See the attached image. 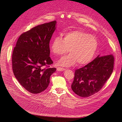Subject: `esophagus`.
I'll use <instances>...</instances> for the list:
<instances>
[{"label":"esophagus","mask_w":122,"mask_h":122,"mask_svg":"<svg viewBox=\"0 0 122 122\" xmlns=\"http://www.w3.org/2000/svg\"><path fill=\"white\" fill-rule=\"evenodd\" d=\"M65 70V68H63L61 67H58L57 68V71H63Z\"/></svg>","instance_id":"1"}]
</instances>
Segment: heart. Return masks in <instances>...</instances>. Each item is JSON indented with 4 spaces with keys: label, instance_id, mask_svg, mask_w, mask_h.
Listing matches in <instances>:
<instances>
[{
    "label": "heart",
    "instance_id": "1",
    "mask_svg": "<svg viewBox=\"0 0 122 122\" xmlns=\"http://www.w3.org/2000/svg\"><path fill=\"white\" fill-rule=\"evenodd\" d=\"M98 48L97 39L88 33L77 30L58 36L52 41L51 50L54 55L62 56L70 54L59 60L58 63L69 66L77 62L79 65L89 63L94 58Z\"/></svg>",
    "mask_w": 122,
    "mask_h": 122
}]
</instances>
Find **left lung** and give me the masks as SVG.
Masks as SVG:
<instances>
[{
    "instance_id": "1",
    "label": "left lung",
    "mask_w": 122,
    "mask_h": 122,
    "mask_svg": "<svg viewBox=\"0 0 122 122\" xmlns=\"http://www.w3.org/2000/svg\"><path fill=\"white\" fill-rule=\"evenodd\" d=\"M99 56L75 71L71 89L81 97H88L99 91L113 71V56Z\"/></svg>"
}]
</instances>
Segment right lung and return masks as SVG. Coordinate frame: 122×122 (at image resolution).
<instances>
[{
  "label": "right lung",
  "mask_w": 122,
  "mask_h": 122,
  "mask_svg": "<svg viewBox=\"0 0 122 122\" xmlns=\"http://www.w3.org/2000/svg\"><path fill=\"white\" fill-rule=\"evenodd\" d=\"M56 21L38 25L19 36L12 55L13 74L20 84L32 94L44 91L56 71L49 56V43Z\"/></svg>",
  "instance_id": "obj_1"
}]
</instances>
